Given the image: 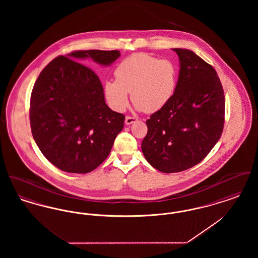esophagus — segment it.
I'll use <instances>...</instances> for the list:
<instances>
[{
    "mask_svg": "<svg viewBox=\"0 0 258 258\" xmlns=\"http://www.w3.org/2000/svg\"><path fill=\"white\" fill-rule=\"evenodd\" d=\"M137 121V118L136 117H133V116H126L125 117V120H124V123L126 124H132V123H135Z\"/></svg>",
    "mask_w": 258,
    "mask_h": 258,
    "instance_id": "1",
    "label": "esophagus"
}]
</instances>
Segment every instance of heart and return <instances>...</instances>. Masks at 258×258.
I'll use <instances>...</instances> for the list:
<instances>
[{
    "label": "heart",
    "instance_id": "obj_1",
    "mask_svg": "<svg viewBox=\"0 0 258 258\" xmlns=\"http://www.w3.org/2000/svg\"><path fill=\"white\" fill-rule=\"evenodd\" d=\"M116 79H107L103 91L107 103L116 111L128 104L130 92L138 110L157 112L166 106L178 85V68L168 59L136 53L123 59L115 69Z\"/></svg>",
    "mask_w": 258,
    "mask_h": 258
}]
</instances>
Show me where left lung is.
Segmentation results:
<instances>
[{
  "instance_id": "8db88e82",
  "label": "left lung",
  "mask_w": 258,
  "mask_h": 258,
  "mask_svg": "<svg viewBox=\"0 0 258 258\" xmlns=\"http://www.w3.org/2000/svg\"><path fill=\"white\" fill-rule=\"evenodd\" d=\"M173 50L180 60L177 90L146 121L141 144L148 162L163 173L184 171L204 160L224 124V92L215 69L190 50Z\"/></svg>"
}]
</instances>
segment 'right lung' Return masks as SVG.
<instances>
[{
    "label": "right lung",
    "instance_id": "add662e5",
    "mask_svg": "<svg viewBox=\"0 0 258 258\" xmlns=\"http://www.w3.org/2000/svg\"><path fill=\"white\" fill-rule=\"evenodd\" d=\"M120 55L118 50H77L52 60L37 77L30 101L32 134L43 156L62 171L95 170L110 154L124 121L105 103L97 74L75 60L91 57L109 66Z\"/></svg>",
    "mask_w": 258,
    "mask_h": 258
}]
</instances>
